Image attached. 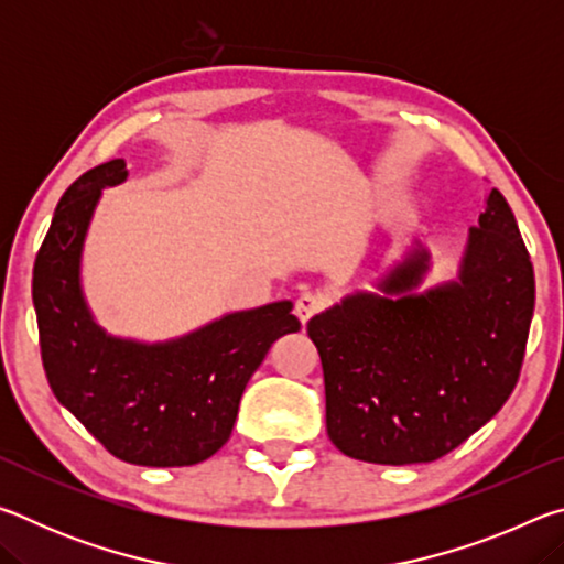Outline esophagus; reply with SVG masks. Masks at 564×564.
Returning a JSON list of instances; mask_svg holds the SVG:
<instances>
[{
    "label": "esophagus",
    "instance_id": "34e87169",
    "mask_svg": "<svg viewBox=\"0 0 564 564\" xmlns=\"http://www.w3.org/2000/svg\"><path fill=\"white\" fill-rule=\"evenodd\" d=\"M323 305H326V299H323L321 293H303L301 299L295 301V316H299L305 326L318 311H323Z\"/></svg>",
    "mask_w": 564,
    "mask_h": 564
}]
</instances>
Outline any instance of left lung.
Instances as JSON below:
<instances>
[{
    "mask_svg": "<svg viewBox=\"0 0 564 564\" xmlns=\"http://www.w3.org/2000/svg\"><path fill=\"white\" fill-rule=\"evenodd\" d=\"M417 243L378 293H350L308 321L326 380V427L343 455L433 463L488 423L518 386L534 271L498 188L470 228L457 281L415 293Z\"/></svg>",
    "mask_w": 564,
    "mask_h": 564,
    "instance_id": "8db88e82",
    "label": "left lung"
}]
</instances>
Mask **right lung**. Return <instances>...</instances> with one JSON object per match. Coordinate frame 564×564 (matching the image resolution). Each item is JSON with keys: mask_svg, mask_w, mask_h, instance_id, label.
Returning <instances> with one entry per match:
<instances>
[{"mask_svg": "<svg viewBox=\"0 0 564 564\" xmlns=\"http://www.w3.org/2000/svg\"><path fill=\"white\" fill-rule=\"evenodd\" d=\"M127 178L123 159L89 169L64 191L34 261L32 299L44 373L56 400L131 465L181 467L231 437L243 388L275 340L299 333L291 301L228 313L169 343L107 336L87 308L82 246L104 186Z\"/></svg>", "mask_w": 564, "mask_h": 564, "instance_id": "1", "label": "right lung"}]
</instances>
